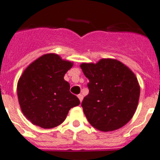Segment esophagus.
<instances>
[{"mask_svg": "<svg viewBox=\"0 0 160 160\" xmlns=\"http://www.w3.org/2000/svg\"><path fill=\"white\" fill-rule=\"evenodd\" d=\"M78 98H79V99H80V102H82V100H83V95L82 94H78Z\"/></svg>", "mask_w": 160, "mask_h": 160, "instance_id": "34e87169", "label": "esophagus"}]
</instances>
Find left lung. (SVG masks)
I'll use <instances>...</instances> for the list:
<instances>
[{"mask_svg":"<svg viewBox=\"0 0 160 160\" xmlns=\"http://www.w3.org/2000/svg\"><path fill=\"white\" fill-rule=\"evenodd\" d=\"M89 79V94L81 103L94 128L102 132L119 129L129 122L137 108L140 85L135 74L115 59H101L96 64L80 65Z\"/></svg>","mask_w":160,"mask_h":160,"instance_id":"1","label":"left lung"}]
</instances>
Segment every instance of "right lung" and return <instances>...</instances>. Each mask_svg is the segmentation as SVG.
Here are the masks:
<instances>
[{
	"label": "right lung",
	"instance_id": "add662e5",
	"mask_svg": "<svg viewBox=\"0 0 160 160\" xmlns=\"http://www.w3.org/2000/svg\"><path fill=\"white\" fill-rule=\"evenodd\" d=\"M73 62L48 53L35 60L22 74L17 84L20 108L33 125L49 129L62 124L71 108L80 100L70 92L65 74Z\"/></svg>",
	"mask_w": 160,
	"mask_h": 160
}]
</instances>
